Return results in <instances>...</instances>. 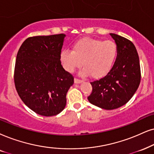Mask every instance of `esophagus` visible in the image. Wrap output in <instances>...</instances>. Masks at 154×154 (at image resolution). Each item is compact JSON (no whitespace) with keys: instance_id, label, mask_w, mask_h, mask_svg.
I'll return each mask as SVG.
<instances>
[{"instance_id":"esophagus-1","label":"esophagus","mask_w":154,"mask_h":154,"mask_svg":"<svg viewBox=\"0 0 154 154\" xmlns=\"http://www.w3.org/2000/svg\"><path fill=\"white\" fill-rule=\"evenodd\" d=\"M82 82V80H81V79H77V78H75V84H80Z\"/></svg>"}]
</instances>
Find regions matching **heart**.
<instances>
[{"label":"heart","instance_id":"obj_1","mask_svg":"<svg viewBox=\"0 0 154 154\" xmlns=\"http://www.w3.org/2000/svg\"><path fill=\"white\" fill-rule=\"evenodd\" d=\"M118 46L112 40L85 38L73 45L72 50H64L60 59L66 71L73 72L82 64V76L100 79L112 69L118 55Z\"/></svg>","mask_w":154,"mask_h":154}]
</instances>
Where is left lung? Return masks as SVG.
I'll return each mask as SVG.
<instances>
[{
    "instance_id": "1",
    "label": "left lung",
    "mask_w": 154,
    "mask_h": 154,
    "mask_svg": "<svg viewBox=\"0 0 154 154\" xmlns=\"http://www.w3.org/2000/svg\"><path fill=\"white\" fill-rule=\"evenodd\" d=\"M118 46V55L112 69L100 80L90 82L92 91L87 97L91 104L106 110L126 104L135 94L141 81L138 52L133 42L110 33Z\"/></svg>"
}]
</instances>
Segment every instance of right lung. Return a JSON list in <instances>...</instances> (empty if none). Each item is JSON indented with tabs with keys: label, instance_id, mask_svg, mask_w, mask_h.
Returning <instances> with one entry per match:
<instances>
[{
	"label": "right lung",
	"instance_id": "obj_1",
	"mask_svg": "<svg viewBox=\"0 0 154 154\" xmlns=\"http://www.w3.org/2000/svg\"><path fill=\"white\" fill-rule=\"evenodd\" d=\"M65 34L27 38L17 52L14 82L19 97L39 115H57L65 109L73 76L60 62Z\"/></svg>",
	"mask_w": 154,
	"mask_h": 154
}]
</instances>
